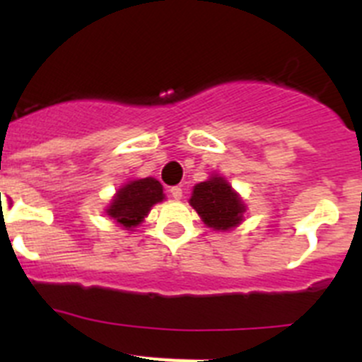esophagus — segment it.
Here are the masks:
<instances>
[{
    "label": "esophagus",
    "mask_w": 362,
    "mask_h": 362,
    "mask_svg": "<svg viewBox=\"0 0 362 362\" xmlns=\"http://www.w3.org/2000/svg\"><path fill=\"white\" fill-rule=\"evenodd\" d=\"M170 196L174 197V199H181V197H183V188L181 187H172L170 188Z\"/></svg>",
    "instance_id": "34e87169"
}]
</instances>
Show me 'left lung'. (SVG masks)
<instances>
[{
	"instance_id": "left-lung-1",
	"label": "left lung",
	"mask_w": 362,
	"mask_h": 362,
	"mask_svg": "<svg viewBox=\"0 0 362 362\" xmlns=\"http://www.w3.org/2000/svg\"><path fill=\"white\" fill-rule=\"evenodd\" d=\"M192 209L203 223L214 230H230L243 221L246 206L239 194L225 177L212 175L209 181L197 183L190 197Z\"/></svg>"
}]
</instances>
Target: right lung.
Segmentation results:
<instances>
[{
    "label": "right lung",
    "mask_w": 362,
    "mask_h": 362,
    "mask_svg": "<svg viewBox=\"0 0 362 362\" xmlns=\"http://www.w3.org/2000/svg\"><path fill=\"white\" fill-rule=\"evenodd\" d=\"M163 199H165L163 185L158 179H136L123 185L116 192L107 214L124 230H132L148 216L153 204Z\"/></svg>",
    "instance_id": "add662e5"
}]
</instances>
